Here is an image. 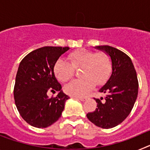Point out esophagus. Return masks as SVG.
I'll return each instance as SVG.
<instances>
[{
  "label": "esophagus",
  "instance_id": "1",
  "mask_svg": "<svg viewBox=\"0 0 150 150\" xmlns=\"http://www.w3.org/2000/svg\"><path fill=\"white\" fill-rule=\"evenodd\" d=\"M75 98L78 99V100H81V101H85V100H86V98H82V97H75Z\"/></svg>",
  "mask_w": 150,
  "mask_h": 150
}]
</instances>
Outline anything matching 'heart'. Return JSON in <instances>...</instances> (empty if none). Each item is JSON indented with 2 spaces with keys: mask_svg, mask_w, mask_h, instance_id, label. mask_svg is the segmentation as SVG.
Wrapping results in <instances>:
<instances>
[{
  "mask_svg": "<svg viewBox=\"0 0 150 150\" xmlns=\"http://www.w3.org/2000/svg\"><path fill=\"white\" fill-rule=\"evenodd\" d=\"M68 62L57 60L54 64V74L59 81L66 82L74 75V69L82 68V79H74L64 87L66 93L71 96L83 97L97 85L104 84L111 73V63L104 54H97L81 49L70 53Z\"/></svg>",
  "mask_w": 150,
  "mask_h": 150,
  "instance_id": "b5f03b06",
  "label": "heart"
}]
</instances>
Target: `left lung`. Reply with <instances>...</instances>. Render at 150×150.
I'll use <instances>...</instances> for the list:
<instances>
[{
	"label": "left lung",
	"instance_id": "8db88e82",
	"mask_svg": "<svg viewBox=\"0 0 150 150\" xmlns=\"http://www.w3.org/2000/svg\"><path fill=\"white\" fill-rule=\"evenodd\" d=\"M97 50L109 55L112 72L109 79L99 89L104 98H95L98 103L87 118L97 126L111 128L122 122L132 111L138 93L137 73L129 57L110 46H97Z\"/></svg>",
	"mask_w": 150,
	"mask_h": 150
}]
</instances>
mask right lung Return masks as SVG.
Segmentation results:
<instances>
[{"label": "right lung", "instance_id": "right-lung-1", "mask_svg": "<svg viewBox=\"0 0 150 150\" xmlns=\"http://www.w3.org/2000/svg\"><path fill=\"white\" fill-rule=\"evenodd\" d=\"M69 47L44 46L28 54L19 64L14 86V99L21 116L36 128L50 126L62 116L70 98L62 90L54 74V64ZM49 91L59 93L49 98Z\"/></svg>", "mask_w": 150, "mask_h": 150}]
</instances>
